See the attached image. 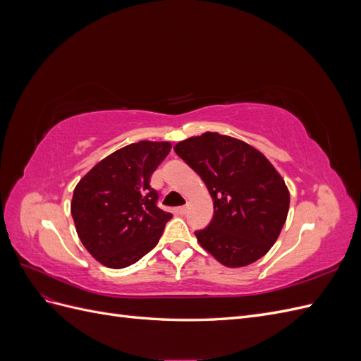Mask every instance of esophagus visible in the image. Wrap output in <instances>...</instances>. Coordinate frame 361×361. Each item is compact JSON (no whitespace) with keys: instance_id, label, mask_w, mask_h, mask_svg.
Wrapping results in <instances>:
<instances>
[{"instance_id":"obj_1","label":"esophagus","mask_w":361,"mask_h":361,"mask_svg":"<svg viewBox=\"0 0 361 361\" xmlns=\"http://www.w3.org/2000/svg\"><path fill=\"white\" fill-rule=\"evenodd\" d=\"M178 212H179L180 215H185V214L188 212V206H179V207H178Z\"/></svg>"}]
</instances>
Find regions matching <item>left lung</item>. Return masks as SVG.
Returning <instances> with one entry per match:
<instances>
[{"label":"left lung","mask_w":361,"mask_h":361,"mask_svg":"<svg viewBox=\"0 0 361 361\" xmlns=\"http://www.w3.org/2000/svg\"><path fill=\"white\" fill-rule=\"evenodd\" d=\"M174 152L203 179L214 202L212 221L194 232L200 245L231 268L265 256L290 200L274 166L253 146L218 133L183 140Z\"/></svg>","instance_id":"8db88e82"}]
</instances>
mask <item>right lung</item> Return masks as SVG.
Listing matches in <instances>:
<instances>
[{
    "label": "right lung",
    "mask_w": 361,
    "mask_h": 361,
    "mask_svg": "<svg viewBox=\"0 0 361 361\" xmlns=\"http://www.w3.org/2000/svg\"><path fill=\"white\" fill-rule=\"evenodd\" d=\"M169 141H138L113 152L75 187L71 212L82 245L102 265L126 268L154 248L170 212L157 206L150 176Z\"/></svg>",
    "instance_id": "obj_1"
}]
</instances>
